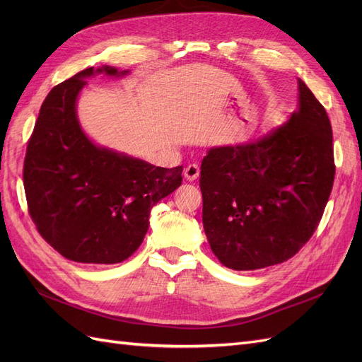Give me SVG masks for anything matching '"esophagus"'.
Returning <instances> with one entry per match:
<instances>
[{
  "label": "esophagus",
  "instance_id": "esophagus-1",
  "mask_svg": "<svg viewBox=\"0 0 362 362\" xmlns=\"http://www.w3.org/2000/svg\"><path fill=\"white\" fill-rule=\"evenodd\" d=\"M199 177V166L198 164H190V166H187L184 169V178L187 180L189 182L192 181H196Z\"/></svg>",
  "mask_w": 362,
  "mask_h": 362
}]
</instances>
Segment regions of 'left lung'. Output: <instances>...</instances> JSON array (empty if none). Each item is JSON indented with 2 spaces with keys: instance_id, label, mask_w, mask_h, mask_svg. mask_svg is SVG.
<instances>
[{
  "instance_id": "left-lung-1",
  "label": "left lung",
  "mask_w": 362,
  "mask_h": 362,
  "mask_svg": "<svg viewBox=\"0 0 362 362\" xmlns=\"http://www.w3.org/2000/svg\"><path fill=\"white\" fill-rule=\"evenodd\" d=\"M298 108L282 125L238 145L210 148L201 164L202 223L233 270L287 261L314 234L334 184L332 127L298 78Z\"/></svg>"
}]
</instances>
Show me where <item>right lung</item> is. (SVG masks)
Listing matches in <instances>:
<instances>
[{
    "label": "right lung",
    "mask_w": 362,
    "mask_h": 362,
    "mask_svg": "<svg viewBox=\"0 0 362 362\" xmlns=\"http://www.w3.org/2000/svg\"><path fill=\"white\" fill-rule=\"evenodd\" d=\"M122 78L129 69L87 68L43 101L24 161V189L37 231L60 255L86 264H116L145 238L152 206L177 190L182 168H158L100 146L86 134L76 101L86 78Z\"/></svg>",
    "instance_id": "obj_1"
}]
</instances>
